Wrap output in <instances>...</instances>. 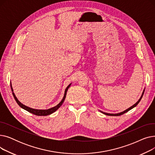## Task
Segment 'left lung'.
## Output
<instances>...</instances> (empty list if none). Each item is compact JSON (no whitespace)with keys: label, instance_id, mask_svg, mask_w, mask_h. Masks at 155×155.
<instances>
[{"label":"left lung","instance_id":"left-lung-1","mask_svg":"<svg viewBox=\"0 0 155 155\" xmlns=\"http://www.w3.org/2000/svg\"><path fill=\"white\" fill-rule=\"evenodd\" d=\"M144 89L143 90V93H142V95H141V97L140 98V99L138 100V101H137V102H136V103H135L133 105H132L131 107H130L129 108L127 109L126 110H124V111H123V112H119V113H116V114H110V113H107V112H102V111H101V110H100V112H101L102 114H105V115H107V116H120V115H123V114H124V113H126V112H128L129 110H130L131 109H133L134 107H135L136 106V105H137L138 104H139V102H140V101H141V99H142L143 95V94H144Z\"/></svg>","mask_w":155,"mask_h":155}]
</instances>
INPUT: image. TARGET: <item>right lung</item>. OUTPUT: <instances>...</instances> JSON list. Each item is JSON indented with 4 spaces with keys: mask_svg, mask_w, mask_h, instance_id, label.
Listing matches in <instances>:
<instances>
[{
    "mask_svg": "<svg viewBox=\"0 0 155 155\" xmlns=\"http://www.w3.org/2000/svg\"><path fill=\"white\" fill-rule=\"evenodd\" d=\"M71 84V83L70 84H69V85H68V87L66 88V89H65L64 96H63V97L62 100L61 101V102H60L58 104H57V105H56V106H54V107H51V108H50V109H32V108L26 106V105H24L23 104H22V103L18 99V98H17V97H16L15 94L14 93V91H13V88H12V87L11 82V91H12V95H13V96H14V99L15 100L16 102L18 103V104L19 105V106H20L22 109H24V110H26L28 111L29 112H30V113H31V114H35V115L45 116H48V115L51 114L52 113L54 112L56 110H58V109L60 107V106L62 105V104L63 103V102H64V99H65V97H66V95H67V91H68V88L70 87Z\"/></svg>",
    "mask_w": 155,
    "mask_h": 155,
    "instance_id": "obj_1",
    "label": "right lung"
}]
</instances>
